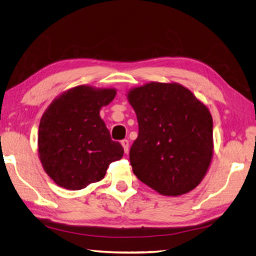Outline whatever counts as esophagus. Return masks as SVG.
<instances>
[{
	"label": "esophagus",
	"instance_id": "esophagus-1",
	"mask_svg": "<svg viewBox=\"0 0 256 256\" xmlns=\"http://www.w3.org/2000/svg\"><path fill=\"white\" fill-rule=\"evenodd\" d=\"M121 144H122V146L124 148V152L128 153V140H123Z\"/></svg>",
	"mask_w": 256,
	"mask_h": 256
}]
</instances>
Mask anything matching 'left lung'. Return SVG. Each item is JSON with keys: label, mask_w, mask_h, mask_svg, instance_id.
<instances>
[{"label": "left lung", "mask_w": 256, "mask_h": 256, "mask_svg": "<svg viewBox=\"0 0 256 256\" xmlns=\"http://www.w3.org/2000/svg\"><path fill=\"white\" fill-rule=\"evenodd\" d=\"M128 100L138 122L130 150L133 173L165 196L192 191L213 158V120L206 105L175 82L133 88Z\"/></svg>", "instance_id": "8db88e82"}]
</instances>
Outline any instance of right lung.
<instances>
[{
  "label": "right lung",
  "instance_id": "1",
  "mask_svg": "<svg viewBox=\"0 0 256 256\" xmlns=\"http://www.w3.org/2000/svg\"><path fill=\"white\" fill-rule=\"evenodd\" d=\"M115 95L112 88L78 85L60 94L45 110L38 152L45 173L58 186L82 190L101 181L108 165L122 158V145L112 141L100 116Z\"/></svg>",
  "mask_w": 256,
  "mask_h": 256
}]
</instances>
